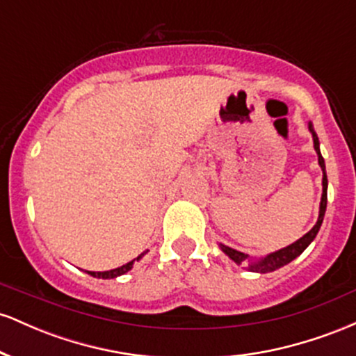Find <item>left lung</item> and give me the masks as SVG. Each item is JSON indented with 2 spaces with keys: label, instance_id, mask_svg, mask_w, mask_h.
Returning a JSON list of instances; mask_svg holds the SVG:
<instances>
[{
  "label": "left lung",
  "instance_id": "1",
  "mask_svg": "<svg viewBox=\"0 0 356 356\" xmlns=\"http://www.w3.org/2000/svg\"><path fill=\"white\" fill-rule=\"evenodd\" d=\"M309 132H312V136H313L314 150H316V154H318V164H320L321 170H323V194H321V202H320V216H318L316 224H314L312 231L306 232L303 238L298 239L296 243L289 244V246L280 249V251H276V252H271V254L261 257V259L251 261V263H249V268H248L249 271L271 273V271H276V269L283 268L284 264L291 263L295 257L300 256L301 252H303L305 249L312 244V241L316 238L318 231H320L323 218H325V211H326V189H328V179H326L325 159L321 157V152H320V140H318V136H316V132H314L312 124H309ZM219 246H220V249H222L224 254L229 256L236 264H243V263H246V261H249V256L244 254V252L236 251V249H232L229 246H224V244H219Z\"/></svg>",
  "mask_w": 356,
  "mask_h": 356
}]
</instances>
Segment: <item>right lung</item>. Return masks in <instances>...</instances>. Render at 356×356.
Wrapping results in <instances>:
<instances>
[{
	"label": "right lung",
	"mask_w": 356,
	"mask_h": 356,
	"mask_svg": "<svg viewBox=\"0 0 356 356\" xmlns=\"http://www.w3.org/2000/svg\"><path fill=\"white\" fill-rule=\"evenodd\" d=\"M142 256H144V254H140V256L137 257V259H134V261H130V263L124 264V266L115 268V269H110V271H87V273H88L90 276H93V277H102V280H112V277L122 276V275H125L127 271H130V269H132V266H134V263L140 259Z\"/></svg>",
	"instance_id": "1"
}]
</instances>
